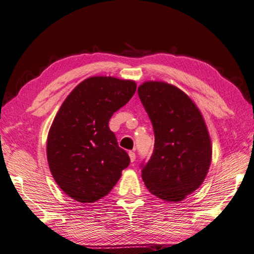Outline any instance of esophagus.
Here are the masks:
<instances>
[{"mask_svg": "<svg viewBox=\"0 0 254 254\" xmlns=\"http://www.w3.org/2000/svg\"><path fill=\"white\" fill-rule=\"evenodd\" d=\"M128 155H129V158H130V161H131V162H133V161L136 160V154H135V151H132V150L129 151Z\"/></svg>", "mask_w": 254, "mask_h": 254, "instance_id": "34e87169", "label": "esophagus"}]
</instances>
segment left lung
<instances>
[{
	"label": "left lung",
	"mask_w": 254,
	"mask_h": 254,
	"mask_svg": "<svg viewBox=\"0 0 254 254\" xmlns=\"http://www.w3.org/2000/svg\"><path fill=\"white\" fill-rule=\"evenodd\" d=\"M155 133L150 159L141 165L149 192L178 202L197 190L211 164V140L198 107L183 90L164 82L138 87Z\"/></svg>",
	"instance_id": "obj_1"
}]
</instances>
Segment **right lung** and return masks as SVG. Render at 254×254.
<instances>
[{"instance_id": "add662e5", "label": "right lung", "mask_w": 254, "mask_h": 254, "mask_svg": "<svg viewBox=\"0 0 254 254\" xmlns=\"http://www.w3.org/2000/svg\"><path fill=\"white\" fill-rule=\"evenodd\" d=\"M132 80L94 76L62 104L47 137V161L56 184L70 198L92 203L107 195L130 159L108 123L136 92Z\"/></svg>"}]
</instances>
